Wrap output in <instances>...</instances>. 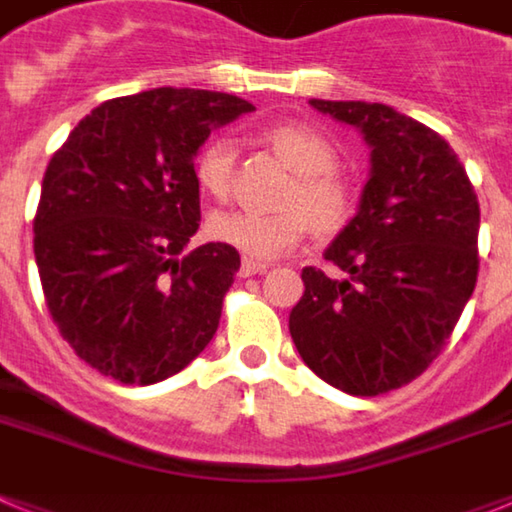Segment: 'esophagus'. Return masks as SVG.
Returning <instances> with one entry per match:
<instances>
[{
  "mask_svg": "<svg viewBox=\"0 0 512 512\" xmlns=\"http://www.w3.org/2000/svg\"><path fill=\"white\" fill-rule=\"evenodd\" d=\"M265 270H268V265H265V263H255V260H242V265H239V276H242V278L260 276V273H265Z\"/></svg>",
  "mask_w": 512,
  "mask_h": 512,
  "instance_id": "obj_1",
  "label": "esophagus"
}]
</instances>
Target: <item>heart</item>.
I'll return each instance as SVG.
<instances>
[{
  "mask_svg": "<svg viewBox=\"0 0 512 512\" xmlns=\"http://www.w3.org/2000/svg\"><path fill=\"white\" fill-rule=\"evenodd\" d=\"M263 143L278 161L296 174L283 197L281 213H216L208 221V234L216 242L234 247L247 260H276L289 255L309 229L317 236H336L346 229L354 213V200L341 176L336 174L338 150L320 130L302 122L270 124ZM195 182L200 192L223 203L234 190L236 145L229 137H216L195 158Z\"/></svg>",
  "mask_w": 512,
  "mask_h": 512,
  "instance_id": "heart-1",
  "label": "heart"
}]
</instances>
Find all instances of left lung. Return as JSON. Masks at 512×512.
Returning a JSON list of instances; mask_svg holds the SVG:
<instances>
[{"label": "left lung", "instance_id": "obj_1", "mask_svg": "<svg viewBox=\"0 0 512 512\" xmlns=\"http://www.w3.org/2000/svg\"><path fill=\"white\" fill-rule=\"evenodd\" d=\"M372 148L356 216L325 249L343 270L304 268L289 315L296 351L320 380L380 395L416 380L448 343L479 273V200L445 140L385 103L320 101Z\"/></svg>", "mask_w": 512, "mask_h": 512}]
</instances>
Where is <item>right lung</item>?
Segmentation results:
<instances>
[{
    "instance_id": "1",
    "label": "right lung",
    "mask_w": 512,
    "mask_h": 512,
    "mask_svg": "<svg viewBox=\"0 0 512 512\" xmlns=\"http://www.w3.org/2000/svg\"><path fill=\"white\" fill-rule=\"evenodd\" d=\"M244 98L153 88L103 101L46 166L33 252L46 307L75 354L124 385L182 372L216 336L239 252L200 229L195 156Z\"/></svg>"
}]
</instances>
